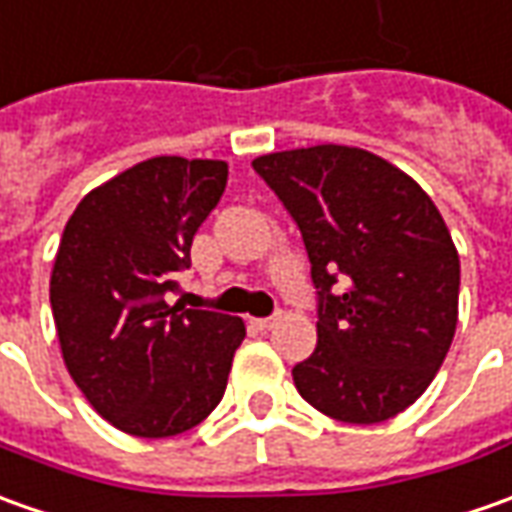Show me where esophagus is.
Here are the masks:
<instances>
[{
	"instance_id": "1",
	"label": "esophagus",
	"mask_w": 512,
	"mask_h": 512,
	"mask_svg": "<svg viewBox=\"0 0 512 512\" xmlns=\"http://www.w3.org/2000/svg\"><path fill=\"white\" fill-rule=\"evenodd\" d=\"M277 319H280V316L274 314V316H263V319H255V328L257 330H271L274 328V325H277Z\"/></svg>"
}]
</instances>
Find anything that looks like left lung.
Masks as SVG:
<instances>
[{
	"mask_svg": "<svg viewBox=\"0 0 512 512\" xmlns=\"http://www.w3.org/2000/svg\"><path fill=\"white\" fill-rule=\"evenodd\" d=\"M300 229L316 288V350L291 375L342 423H381L426 392L457 330L460 257L415 179L387 159L314 145L257 156Z\"/></svg>",
	"mask_w": 512,
	"mask_h": 512,
	"instance_id": "obj_1",
	"label": "left lung"
}]
</instances>
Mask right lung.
I'll return each mask as SVG.
<instances>
[{
	"label": "right lung",
	"mask_w": 512,
	"mask_h": 512,
	"mask_svg": "<svg viewBox=\"0 0 512 512\" xmlns=\"http://www.w3.org/2000/svg\"><path fill=\"white\" fill-rule=\"evenodd\" d=\"M227 176L218 159L154 156L100 184L66 221L50 280L61 353L97 415L125 434H182L224 398L243 322L168 305V294Z\"/></svg>",
	"instance_id": "1"
}]
</instances>
